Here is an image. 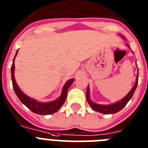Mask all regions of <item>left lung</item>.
I'll use <instances>...</instances> for the list:
<instances>
[{"instance_id":"left-lung-1","label":"left lung","mask_w":148,"mask_h":148,"mask_svg":"<svg viewBox=\"0 0 148 148\" xmlns=\"http://www.w3.org/2000/svg\"><path fill=\"white\" fill-rule=\"evenodd\" d=\"M127 47H130L128 45ZM138 76H137V78H136V83L134 84L132 89L131 90V91L127 94V95L124 97V98L121 100L120 101L117 102V103H113V104H110V105H101V104H97V103H93L92 101H90V97H89V88H88L87 89V93H86V97H87V101H88V103L90 104V106L92 108L93 110H96V111H98V112L103 113V114H115V113L118 112L120 110L123 109V108L126 106V104L127 103L130 99L132 97L135 91L136 88L138 86Z\"/></svg>"}]
</instances>
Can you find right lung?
I'll return each instance as SVG.
<instances>
[{
    "instance_id": "obj_1",
    "label": "right lung",
    "mask_w": 148,
    "mask_h": 148,
    "mask_svg": "<svg viewBox=\"0 0 148 148\" xmlns=\"http://www.w3.org/2000/svg\"><path fill=\"white\" fill-rule=\"evenodd\" d=\"M17 53L15 54V57L17 55ZM15 57L13 60V64L11 66V79H12V84L13 88L14 90L16 95H17V97L20 99V101H21L22 103H24V105L26 106L27 108H28L32 112L38 114L40 115H47V114H51L55 113L56 111H58L61 106L64 104V103L66 101L67 98V89L71 87L72 83L74 82V79H71L67 81V83L65 84V85L63 88L62 93L60 97L57 99L56 101H52V102H48V103H40V102H38L36 101L34 99L30 98L27 97V95H25L24 93L22 92L21 90H20V88H18V86L17 85V83L15 81L14 75V59Z\"/></svg>"
}]
</instances>
